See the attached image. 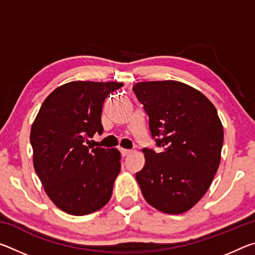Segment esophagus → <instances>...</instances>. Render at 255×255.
Returning <instances> with one entry per match:
<instances>
[{"label":"esophagus","instance_id":"34e87169","mask_svg":"<svg viewBox=\"0 0 255 255\" xmlns=\"http://www.w3.org/2000/svg\"><path fill=\"white\" fill-rule=\"evenodd\" d=\"M120 152H122V155H123V156H128V155L131 153V150H130V149H125V148H122V149H120Z\"/></svg>","mask_w":255,"mask_h":255}]
</instances>
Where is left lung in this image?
I'll return each mask as SVG.
<instances>
[{"instance_id":"left-lung-1","label":"left lung","mask_w":255,"mask_h":255,"mask_svg":"<svg viewBox=\"0 0 255 255\" xmlns=\"http://www.w3.org/2000/svg\"><path fill=\"white\" fill-rule=\"evenodd\" d=\"M132 91L148 116L155 145L162 148H143L145 165L136 173L137 182L154 208L182 214L204 197L218 170L224 129L217 110L181 82H140Z\"/></svg>"}]
</instances>
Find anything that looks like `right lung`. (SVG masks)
Wrapping results in <instances>:
<instances>
[{"label":"right lung","mask_w":255,"mask_h":255,"mask_svg":"<svg viewBox=\"0 0 255 255\" xmlns=\"http://www.w3.org/2000/svg\"><path fill=\"white\" fill-rule=\"evenodd\" d=\"M123 85L64 84L46 98L32 124L34 170L51 201L67 214H91L110 200L122 166L120 153L116 148L90 150L85 141L103 132V102Z\"/></svg>","instance_id":"add662e5"}]
</instances>
